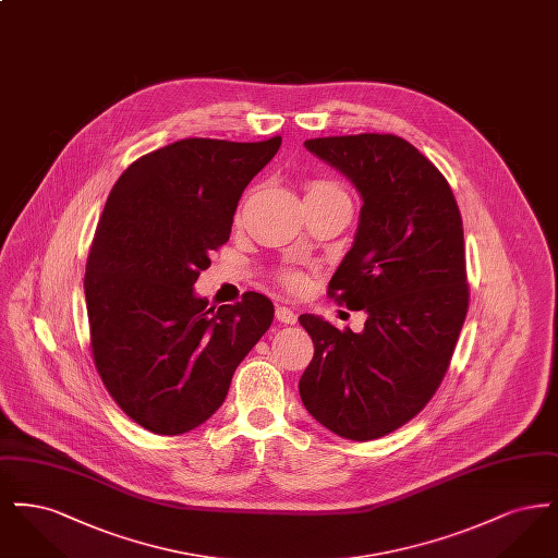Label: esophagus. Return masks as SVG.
Listing matches in <instances>:
<instances>
[{"label": "esophagus", "instance_id": "34e87169", "mask_svg": "<svg viewBox=\"0 0 558 558\" xmlns=\"http://www.w3.org/2000/svg\"><path fill=\"white\" fill-rule=\"evenodd\" d=\"M276 318H278V322H282V324H294V322H296V314L292 312L291 307L280 305V307L276 310Z\"/></svg>", "mask_w": 558, "mask_h": 558}]
</instances>
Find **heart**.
<instances>
[{
    "label": "heart",
    "instance_id": "heart-1",
    "mask_svg": "<svg viewBox=\"0 0 558 558\" xmlns=\"http://www.w3.org/2000/svg\"><path fill=\"white\" fill-rule=\"evenodd\" d=\"M307 194H345L343 190L330 182H324V180H316L312 184H307ZM282 282L289 287V289H301L303 287V274L296 271V269H289L282 274Z\"/></svg>",
    "mask_w": 558,
    "mask_h": 558
}]
</instances>
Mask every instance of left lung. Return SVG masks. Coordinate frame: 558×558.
Returning <instances> with one entry per match:
<instances>
[{
  "mask_svg": "<svg viewBox=\"0 0 558 558\" xmlns=\"http://www.w3.org/2000/svg\"><path fill=\"white\" fill-rule=\"evenodd\" d=\"M362 198L328 296L366 312L362 332L303 314L314 357L299 380L319 425L378 439L412 421L441 385L469 310L462 217L448 180L391 133L307 140Z\"/></svg>",
  "mask_w": 558,
  "mask_h": 558,
  "instance_id": "obj_1",
  "label": "left lung"
}]
</instances>
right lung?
Masks as SVG:
<instances>
[{
    "instance_id": "1",
    "label": "right lung",
    "mask_w": 558,
    "mask_h": 558,
    "mask_svg": "<svg viewBox=\"0 0 558 558\" xmlns=\"http://www.w3.org/2000/svg\"><path fill=\"white\" fill-rule=\"evenodd\" d=\"M280 144L180 140L132 162L108 194L83 280L92 353L119 408L157 435L209 421L271 326L266 294L211 307L194 282Z\"/></svg>"
}]
</instances>
